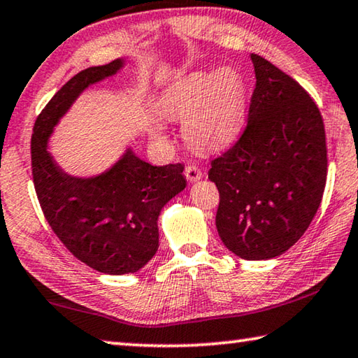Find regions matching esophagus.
I'll return each instance as SVG.
<instances>
[{
  "label": "esophagus",
  "instance_id": "34e87169",
  "mask_svg": "<svg viewBox=\"0 0 358 358\" xmlns=\"http://www.w3.org/2000/svg\"><path fill=\"white\" fill-rule=\"evenodd\" d=\"M184 174H185V178H187V180H189V182H196V180L203 178V171L196 165L185 166Z\"/></svg>",
  "mask_w": 358,
  "mask_h": 358
}]
</instances>
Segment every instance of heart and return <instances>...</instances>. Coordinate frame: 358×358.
I'll return each instance as SVG.
<instances>
[{
    "label": "heart",
    "mask_w": 358,
    "mask_h": 358,
    "mask_svg": "<svg viewBox=\"0 0 358 358\" xmlns=\"http://www.w3.org/2000/svg\"><path fill=\"white\" fill-rule=\"evenodd\" d=\"M163 106L171 117L185 119L190 146L218 150L241 135L247 116V86L233 69L195 72L169 87Z\"/></svg>",
    "instance_id": "obj_1"
}]
</instances>
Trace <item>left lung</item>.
Masks as SVG:
<instances>
[{
    "instance_id": "left-lung-1",
    "label": "left lung",
    "mask_w": 358,
    "mask_h": 358,
    "mask_svg": "<svg viewBox=\"0 0 358 358\" xmlns=\"http://www.w3.org/2000/svg\"><path fill=\"white\" fill-rule=\"evenodd\" d=\"M248 122L233 148L212 160L220 192L215 223L224 245L247 261L289 250L316 215L327 179L321 113L310 94L259 55Z\"/></svg>"
}]
</instances>
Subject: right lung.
<instances>
[{
	"mask_svg": "<svg viewBox=\"0 0 358 358\" xmlns=\"http://www.w3.org/2000/svg\"><path fill=\"white\" fill-rule=\"evenodd\" d=\"M122 67L115 59L75 75L37 116L31 136L34 189L48 224L75 258L108 275L138 272L152 259L163 206L187 185L182 163L154 166L130 148L92 178L64 173L48 152L56 124L80 94Z\"/></svg>",
	"mask_w": 358,
	"mask_h": 358,
	"instance_id": "add662e5",
	"label": "right lung"
}]
</instances>
